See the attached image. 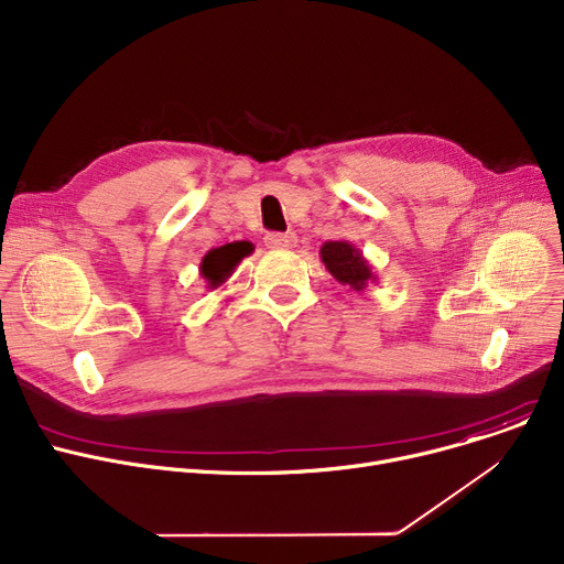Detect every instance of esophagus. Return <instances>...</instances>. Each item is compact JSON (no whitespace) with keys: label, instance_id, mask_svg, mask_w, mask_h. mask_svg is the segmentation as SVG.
<instances>
[{"label":"esophagus","instance_id":"esophagus-1","mask_svg":"<svg viewBox=\"0 0 564 564\" xmlns=\"http://www.w3.org/2000/svg\"><path fill=\"white\" fill-rule=\"evenodd\" d=\"M265 245L272 249H290L296 245V236L294 234H268Z\"/></svg>","mask_w":564,"mask_h":564}]
</instances>
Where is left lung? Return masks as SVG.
Instances as JSON below:
<instances>
[{"instance_id":"1","label":"left lung","mask_w":564,"mask_h":564,"mask_svg":"<svg viewBox=\"0 0 564 564\" xmlns=\"http://www.w3.org/2000/svg\"><path fill=\"white\" fill-rule=\"evenodd\" d=\"M319 258L328 274L356 292H362L369 283H377L379 276L373 274L369 260L362 251L349 240H328L319 249Z\"/></svg>"}]
</instances>
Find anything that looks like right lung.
<instances>
[{"label": "right lung", "instance_id": "add662e5", "mask_svg": "<svg viewBox=\"0 0 564 564\" xmlns=\"http://www.w3.org/2000/svg\"><path fill=\"white\" fill-rule=\"evenodd\" d=\"M253 251L251 242H229L224 247L210 249L202 262H199V274L206 281V288L217 290L224 281H227L234 270L240 265V260Z\"/></svg>", "mask_w": 564, "mask_h": 564}]
</instances>
